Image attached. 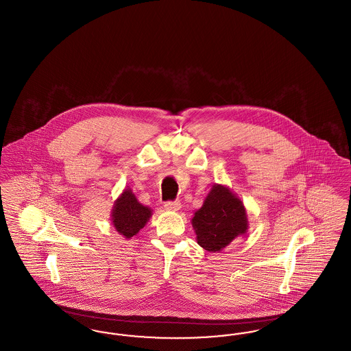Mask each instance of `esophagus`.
<instances>
[{
    "mask_svg": "<svg viewBox=\"0 0 351 351\" xmlns=\"http://www.w3.org/2000/svg\"><path fill=\"white\" fill-rule=\"evenodd\" d=\"M165 208L167 209V210H179L180 208H182V202L179 200H173V201H167L166 204H165Z\"/></svg>",
    "mask_w": 351,
    "mask_h": 351,
    "instance_id": "obj_1",
    "label": "esophagus"
}]
</instances>
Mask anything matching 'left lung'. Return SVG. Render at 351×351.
Here are the masks:
<instances>
[{"label": "left lung", "instance_id": "1", "mask_svg": "<svg viewBox=\"0 0 351 351\" xmlns=\"http://www.w3.org/2000/svg\"><path fill=\"white\" fill-rule=\"evenodd\" d=\"M192 225L201 247L218 252L246 233L247 216L242 201L230 189L215 185L192 218Z\"/></svg>", "mask_w": 351, "mask_h": 351}]
</instances>
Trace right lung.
<instances>
[{
  "instance_id": "add662e5",
  "label": "right lung",
  "mask_w": 351,
  "mask_h": 351,
  "mask_svg": "<svg viewBox=\"0 0 351 351\" xmlns=\"http://www.w3.org/2000/svg\"><path fill=\"white\" fill-rule=\"evenodd\" d=\"M150 216L151 209L138 202L130 189H125L114 204L112 221L118 233L132 238L146 225Z\"/></svg>"
}]
</instances>
